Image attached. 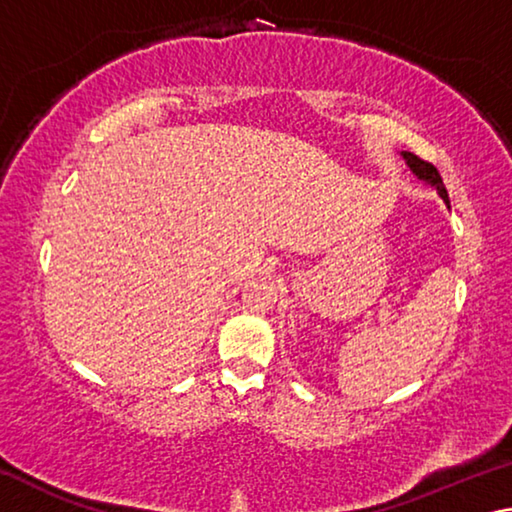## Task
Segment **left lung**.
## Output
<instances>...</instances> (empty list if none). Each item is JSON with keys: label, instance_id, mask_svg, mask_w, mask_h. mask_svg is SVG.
I'll list each match as a JSON object with an SVG mask.
<instances>
[{"label": "left lung", "instance_id": "8db88e82", "mask_svg": "<svg viewBox=\"0 0 512 512\" xmlns=\"http://www.w3.org/2000/svg\"><path fill=\"white\" fill-rule=\"evenodd\" d=\"M402 158L406 160V164H409V169L415 173V176H418L420 180H424V183H429L431 187H436L438 196L443 198L445 205L449 207V196H447V189H445V185H443V178H440L438 169L433 167L431 162L422 160V158H418V155H413V153H409V151H402Z\"/></svg>", "mask_w": 512, "mask_h": 512}]
</instances>
